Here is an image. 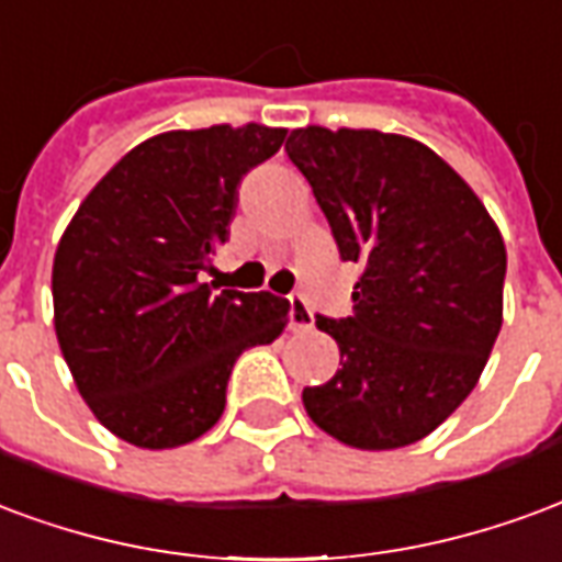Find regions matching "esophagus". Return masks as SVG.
Wrapping results in <instances>:
<instances>
[{
    "instance_id": "34e87169",
    "label": "esophagus",
    "mask_w": 562,
    "mask_h": 562,
    "mask_svg": "<svg viewBox=\"0 0 562 562\" xmlns=\"http://www.w3.org/2000/svg\"><path fill=\"white\" fill-rule=\"evenodd\" d=\"M290 326L296 331H308L314 329V311L305 299L299 296H290Z\"/></svg>"
}]
</instances>
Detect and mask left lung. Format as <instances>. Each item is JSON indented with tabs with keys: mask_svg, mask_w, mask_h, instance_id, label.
Segmentation results:
<instances>
[{
	"mask_svg": "<svg viewBox=\"0 0 562 562\" xmlns=\"http://www.w3.org/2000/svg\"><path fill=\"white\" fill-rule=\"evenodd\" d=\"M286 155L308 179L341 260L362 266L353 314L317 317L341 368L305 386L317 428L353 449L411 446L473 392L503 326L506 245L452 167L425 143L374 128H296Z\"/></svg>",
	"mask_w": 562,
	"mask_h": 562,
	"instance_id": "left-lung-1",
	"label": "left lung"
}]
</instances>
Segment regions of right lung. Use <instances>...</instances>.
Wrapping results in <instances>:
<instances>
[{
    "label": "right lung",
    "instance_id": "1",
    "mask_svg": "<svg viewBox=\"0 0 562 562\" xmlns=\"http://www.w3.org/2000/svg\"><path fill=\"white\" fill-rule=\"evenodd\" d=\"M286 128L164 131L113 164L53 257V323L95 419L140 449H173L224 413L241 350L284 331L290 302L200 284L231 236L241 176Z\"/></svg>",
    "mask_w": 562,
    "mask_h": 562
}]
</instances>
